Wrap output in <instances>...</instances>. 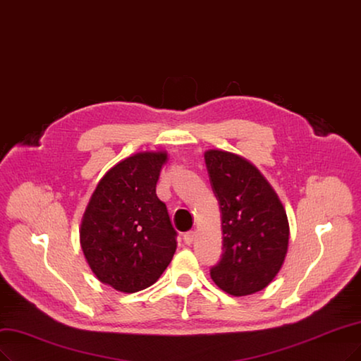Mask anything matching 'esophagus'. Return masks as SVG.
I'll return each mask as SVG.
<instances>
[{"label": "esophagus", "instance_id": "34e87169", "mask_svg": "<svg viewBox=\"0 0 361 361\" xmlns=\"http://www.w3.org/2000/svg\"><path fill=\"white\" fill-rule=\"evenodd\" d=\"M195 238H196V232H195V231H190V232H188V233H184L183 241H184L185 244H188V245H190V244H193Z\"/></svg>", "mask_w": 361, "mask_h": 361}]
</instances>
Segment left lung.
<instances>
[{"label":"left lung","instance_id":"8db88e82","mask_svg":"<svg viewBox=\"0 0 361 361\" xmlns=\"http://www.w3.org/2000/svg\"><path fill=\"white\" fill-rule=\"evenodd\" d=\"M204 156L223 231V255L209 274L223 291L248 296L268 287L284 263L290 236L286 209L247 159L223 150Z\"/></svg>","mask_w":361,"mask_h":361}]
</instances>
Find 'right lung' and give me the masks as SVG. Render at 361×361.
<instances>
[{
    "label": "right lung",
    "instance_id": "add662e5",
    "mask_svg": "<svg viewBox=\"0 0 361 361\" xmlns=\"http://www.w3.org/2000/svg\"><path fill=\"white\" fill-rule=\"evenodd\" d=\"M166 159V152H140L120 160L86 207L80 244L92 272L117 291L153 286L177 250V232L156 195Z\"/></svg>",
    "mask_w": 361,
    "mask_h": 361
}]
</instances>
